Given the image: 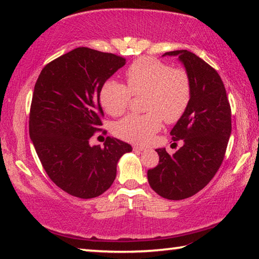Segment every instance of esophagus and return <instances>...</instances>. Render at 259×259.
I'll return each mask as SVG.
<instances>
[{
  "label": "esophagus",
  "mask_w": 259,
  "mask_h": 259,
  "mask_svg": "<svg viewBox=\"0 0 259 259\" xmlns=\"http://www.w3.org/2000/svg\"><path fill=\"white\" fill-rule=\"evenodd\" d=\"M144 150H145V147H144V146L134 145V151H136V152H140V151H144Z\"/></svg>",
  "instance_id": "obj_1"
}]
</instances>
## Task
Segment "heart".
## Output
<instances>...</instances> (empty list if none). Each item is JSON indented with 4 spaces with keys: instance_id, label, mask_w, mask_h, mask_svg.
<instances>
[{
    "instance_id": "b5f03b06",
    "label": "heart",
    "mask_w": 259,
    "mask_h": 259,
    "mask_svg": "<svg viewBox=\"0 0 259 259\" xmlns=\"http://www.w3.org/2000/svg\"><path fill=\"white\" fill-rule=\"evenodd\" d=\"M124 75L128 87L115 80L104 83L100 103L109 115L119 116L128 108L131 96L146 95V114H129L114 125V134L126 142L148 143L161 130L163 120L176 123L190 106L192 81L185 69L142 57L126 68Z\"/></svg>"
}]
</instances>
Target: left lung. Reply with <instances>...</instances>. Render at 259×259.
<instances>
[{
	"label": "left lung",
	"instance_id": "8db88e82",
	"mask_svg": "<svg viewBox=\"0 0 259 259\" xmlns=\"http://www.w3.org/2000/svg\"><path fill=\"white\" fill-rule=\"evenodd\" d=\"M176 56L192 81V99L186 113L170 135L183 146L172 155L155 150L160 161L147 171L150 186L162 198L183 200L211 181L224 160L232 123L231 106L221 76L203 59L187 50L165 52Z\"/></svg>",
	"mask_w": 259,
	"mask_h": 259
}]
</instances>
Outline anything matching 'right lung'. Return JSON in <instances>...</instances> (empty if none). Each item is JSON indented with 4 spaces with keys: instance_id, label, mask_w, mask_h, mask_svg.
Listing matches in <instances>:
<instances>
[{
    "instance_id": "1",
    "label": "right lung",
    "mask_w": 259,
    "mask_h": 259,
    "mask_svg": "<svg viewBox=\"0 0 259 259\" xmlns=\"http://www.w3.org/2000/svg\"><path fill=\"white\" fill-rule=\"evenodd\" d=\"M125 59L81 47L45 66L34 87L29 136L48 176L68 194L93 199L107 191L128 143L107 137L90 145L104 115L100 90Z\"/></svg>"
}]
</instances>
